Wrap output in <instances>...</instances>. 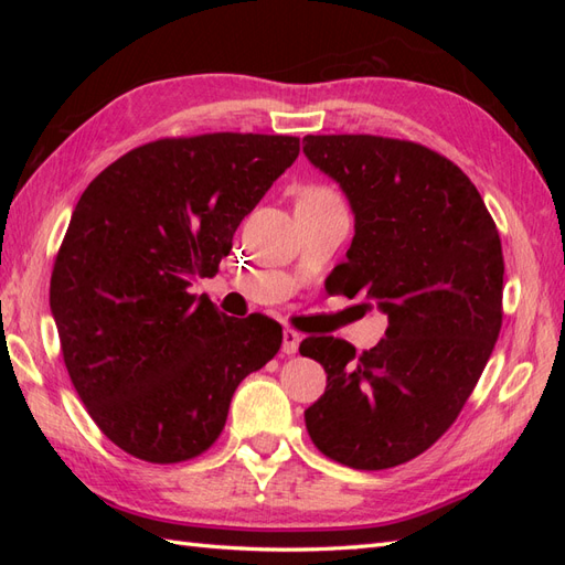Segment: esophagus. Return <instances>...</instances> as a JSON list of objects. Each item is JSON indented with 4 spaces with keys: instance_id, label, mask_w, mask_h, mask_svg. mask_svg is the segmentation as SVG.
I'll return each mask as SVG.
<instances>
[{
    "instance_id": "esophagus-1",
    "label": "esophagus",
    "mask_w": 565,
    "mask_h": 565,
    "mask_svg": "<svg viewBox=\"0 0 565 565\" xmlns=\"http://www.w3.org/2000/svg\"><path fill=\"white\" fill-rule=\"evenodd\" d=\"M298 344H301V334H298L296 330H291V328H286L284 330V354H296L298 352Z\"/></svg>"
}]
</instances>
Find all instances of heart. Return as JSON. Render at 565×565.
Wrapping results in <instances>:
<instances>
[{"label": "heart", "mask_w": 565, "mask_h": 565, "mask_svg": "<svg viewBox=\"0 0 565 565\" xmlns=\"http://www.w3.org/2000/svg\"><path fill=\"white\" fill-rule=\"evenodd\" d=\"M306 191H313V194H332V191L326 189V186H310V189H306Z\"/></svg>", "instance_id": "b5f03b06"}]
</instances>
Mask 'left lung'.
Returning <instances> with one entry per match:
<instances>
[{
	"mask_svg": "<svg viewBox=\"0 0 565 565\" xmlns=\"http://www.w3.org/2000/svg\"><path fill=\"white\" fill-rule=\"evenodd\" d=\"M306 158L350 199L354 237L334 294L388 316L376 347L306 338L328 374L306 427L328 459L381 471L427 451L493 354L502 326V245L471 179L444 154L383 136H306Z\"/></svg>",
	"mask_w": 565,
	"mask_h": 565,
	"instance_id": "8db88e82",
	"label": "left lung"
}]
</instances>
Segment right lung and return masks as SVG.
<instances>
[{
	"label": "right lung",
	"mask_w": 565,
	"mask_h": 565,
	"mask_svg": "<svg viewBox=\"0 0 565 565\" xmlns=\"http://www.w3.org/2000/svg\"><path fill=\"white\" fill-rule=\"evenodd\" d=\"M298 138L206 134L126 152L84 189L57 249L51 310L72 386L118 449L150 463L206 451L281 326L189 294L298 158Z\"/></svg>",
	"instance_id": "add662e5"
}]
</instances>
